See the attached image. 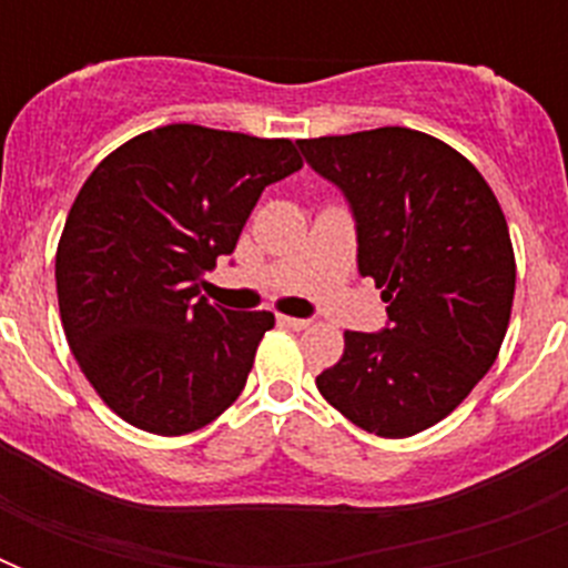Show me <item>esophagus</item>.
<instances>
[{"mask_svg":"<svg viewBox=\"0 0 568 568\" xmlns=\"http://www.w3.org/2000/svg\"><path fill=\"white\" fill-rule=\"evenodd\" d=\"M276 324L288 329H306L312 324L310 318H292V315H276Z\"/></svg>","mask_w":568,"mask_h":568,"instance_id":"1","label":"esophagus"}]
</instances>
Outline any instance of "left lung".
Returning a JSON list of instances; mask_svg holds the SVG:
<instances>
[{
  "mask_svg": "<svg viewBox=\"0 0 568 568\" xmlns=\"http://www.w3.org/2000/svg\"><path fill=\"white\" fill-rule=\"evenodd\" d=\"M345 194L356 267L383 288L386 327L345 333L318 392L356 427L404 439L454 413L501 351L516 292L510 230L468 159L415 129L297 141Z\"/></svg>",
  "mask_w": 568,
  "mask_h": 568,
  "instance_id": "left-lung-1",
  "label": "left lung"
}]
</instances>
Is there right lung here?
I'll use <instances>...</instances> for the list:
<instances>
[{
	"label": "right lung",
	"mask_w": 568,
	"mask_h": 568,
	"mask_svg": "<svg viewBox=\"0 0 568 568\" xmlns=\"http://www.w3.org/2000/svg\"><path fill=\"white\" fill-rule=\"evenodd\" d=\"M285 138L173 123L88 176L58 241L64 336L97 395L146 433L182 436L241 395L271 312L200 297L267 185L301 171Z\"/></svg>",
	"instance_id": "right-lung-1"
}]
</instances>
